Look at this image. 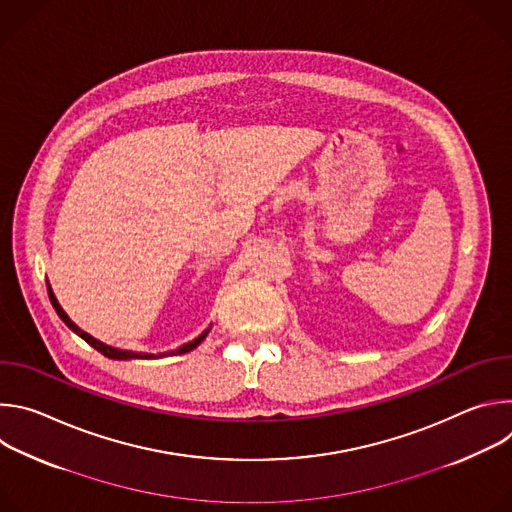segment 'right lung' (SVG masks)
I'll return each mask as SVG.
<instances>
[{"label": "right lung", "mask_w": 512, "mask_h": 512, "mask_svg": "<svg viewBox=\"0 0 512 512\" xmlns=\"http://www.w3.org/2000/svg\"><path fill=\"white\" fill-rule=\"evenodd\" d=\"M48 298H50V304H52V308L56 310V314H58V318L72 330L75 332L77 336H81L87 344H91L95 350H99L103 356H107V358H113V360H131V358H162V356H174V354H184V352H190V350H194L204 338H206V334L210 332V326L200 334V336H196L194 340H190V342H186V344H182V346H178L176 350H168V352H160V354H148V352H133V350H119V348H113V346H109V344H105V342H101V340H97V338H93L91 334H87L85 330H81L75 322H72L70 318H68V314L62 310V306L58 304V300H56V296H54V291H52V287H50V283H48Z\"/></svg>", "instance_id": "add662e5"}]
</instances>
